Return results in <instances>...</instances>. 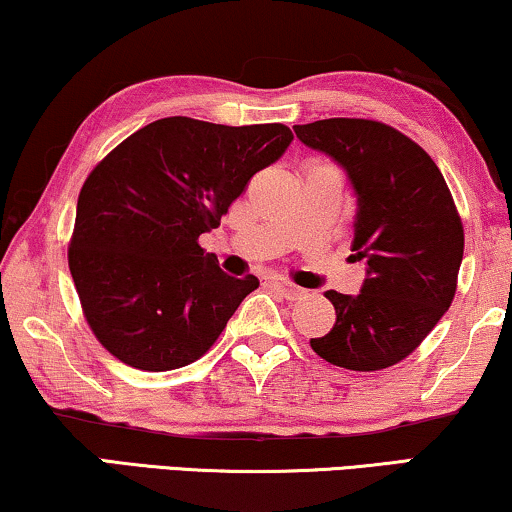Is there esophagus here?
Segmentation results:
<instances>
[{
    "mask_svg": "<svg viewBox=\"0 0 512 512\" xmlns=\"http://www.w3.org/2000/svg\"><path fill=\"white\" fill-rule=\"evenodd\" d=\"M270 286L286 300H300L305 296L303 289H298V286H293L289 282H282V279H275V282H270Z\"/></svg>",
    "mask_w": 512,
    "mask_h": 512,
    "instance_id": "1",
    "label": "esophagus"
}]
</instances>
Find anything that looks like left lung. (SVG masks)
<instances>
[{
  "label": "left lung",
  "mask_w": 512,
  "mask_h": 512,
  "mask_svg": "<svg viewBox=\"0 0 512 512\" xmlns=\"http://www.w3.org/2000/svg\"><path fill=\"white\" fill-rule=\"evenodd\" d=\"M296 137L347 172L356 195L354 261H366L359 296L326 291L335 324L310 345L347 370H382L415 352L450 307L464 258V226L438 165L391 125L324 118Z\"/></svg>",
  "instance_id": "left-lung-1"
}]
</instances>
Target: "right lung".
Wrapping results in <instances>:
<instances>
[{"mask_svg": "<svg viewBox=\"0 0 512 512\" xmlns=\"http://www.w3.org/2000/svg\"><path fill=\"white\" fill-rule=\"evenodd\" d=\"M291 139L282 123L230 128L170 116L95 165L67 256L83 317L109 354L160 373L214 345L258 279L226 275L198 240Z\"/></svg>", "mask_w": 512, "mask_h": 512, "instance_id": "add662e5", "label": "right lung"}]
</instances>
